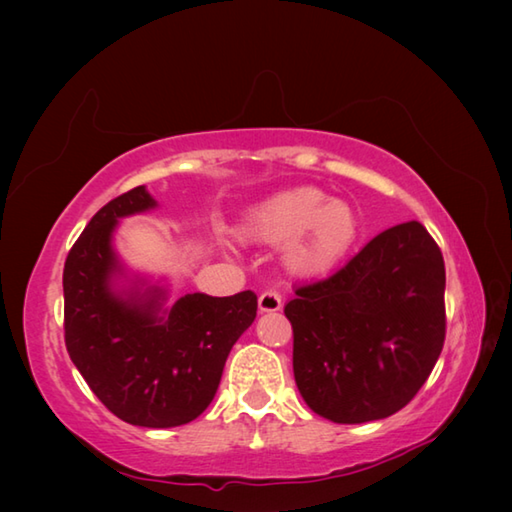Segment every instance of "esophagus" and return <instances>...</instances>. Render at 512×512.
<instances>
[{
	"instance_id": "1",
	"label": "esophagus",
	"mask_w": 512,
	"mask_h": 512,
	"mask_svg": "<svg viewBox=\"0 0 512 512\" xmlns=\"http://www.w3.org/2000/svg\"><path fill=\"white\" fill-rule=\"evenodd\" d=\"M281 306H284V303H281V295L277 290H264L262 295H259V310L262 312H277L281 310Z\"/></svg>"
}]
</instances>
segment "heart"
Here are the masks:
<instances>
[{
  "label": "heart",
  "mask_w": 512,
  "mask_h": 512,
  "mask_svg": "<svg viewBox=\"0 0 512 512\" xmlns=\"http://www.w3.org/2000/svg\"><path fill=\"white\" fill-rule=\"evenodd\" d=\"M246 233L264 244H288L286 262L297 273H325L350 255L361 222L354 206L317 187L279 193L248 215Z\"/></svg>",
  "instance_id": "b5f03b06"
}]
</instances>
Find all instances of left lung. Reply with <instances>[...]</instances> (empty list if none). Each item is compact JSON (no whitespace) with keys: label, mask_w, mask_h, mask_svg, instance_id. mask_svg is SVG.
<instances>
[{"label":"left lung","mask_w":512,"mask_h":512,"mask_svg":"<svg viewBox=\"0 0 512 512\" xmlns=\"http://www.w3.org/2000/svg\"><path fill=\"white\" fill-rule=\"evenodd\" d=\"M444 259L420 222L376 235L286 303L308 407L339 424L387 418L427 383L447 334Z\"/></svg>","instance_id":"1"}]
</instances>
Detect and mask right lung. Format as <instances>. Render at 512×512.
Here are the masks:
<instances>
[{
    "label": "right lung",
    "instance_id": "right-lung-1",
    "mask_svg": "<svg viewBox=\"0 0 512 512\" xmlns=\"http://www.w3.org/2000/svg\"><path fill=\"white\" fill-rule=\"evenodd\" d=\"M154 204L145 187H136L83 228L63 266V330L72 363L116 418L167 429L211 405L228 352L255 321L257 295L195 292L173 303L167 317L156 314L158 292L147 301L114 295L116 220Z\"/></svg>",
    "mask_w": 512,
    "mask_h": 512
}]
</instances>
